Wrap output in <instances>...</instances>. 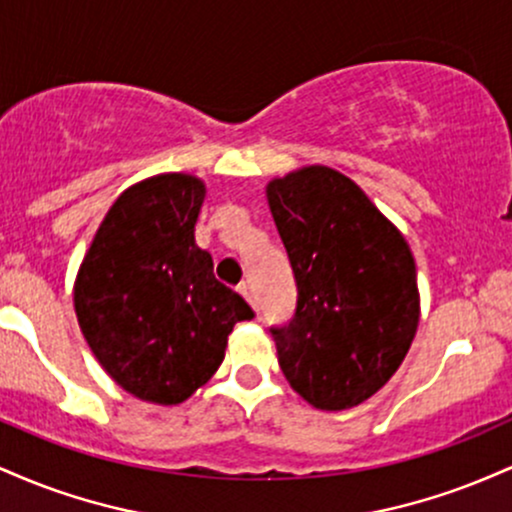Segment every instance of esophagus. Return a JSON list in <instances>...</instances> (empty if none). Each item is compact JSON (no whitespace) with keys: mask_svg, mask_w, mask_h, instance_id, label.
Returning a JSON list of instances; mask_svg holds the SVG:
<instances>
[{"mask_svg":"<svg viewBox=\"0 0 512 512\" xmlns=\"http://www.w3.org/2000/svg\"><path fill=\"white\" fill-rule=\"evenodd\" d=\"M238 291H240V296H243L245 301H248V303L252 305V310H255V313H257V310H260V308H257V298H255V291H252V286L248 284V281H243V284L238 286Z\"/></svg>","mask_w":512,"mask_h":512,"instance_id":"esophagus-1","label":"esophagus"}]
</instances>
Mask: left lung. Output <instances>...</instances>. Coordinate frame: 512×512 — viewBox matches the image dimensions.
<instances>
[{
  "label": "left lung",
  "mask_w": 512,
  "mask_h": 512,
  "mask_svg": "<svg viewBox=\"0 0 512 512\" xmlns=\"http://www.w3.org/2000/svg\"><path fill=\"white\" fill-rule=\"evenodd\" d=\"M264 192L298 286L291 325L272 330L279 366L315 409L358 407L397 373L419 327L407 238L330 166L296 168Z\"/></svg>",
  "instance_id": "obj_1"
}]
</instances>
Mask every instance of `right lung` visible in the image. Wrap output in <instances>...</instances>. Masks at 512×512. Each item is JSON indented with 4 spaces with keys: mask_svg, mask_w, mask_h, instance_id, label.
I'll use <instances>...</instances> for the list:
<instances>
[{
    "mask_svg": "<svg viewBox=\"0 0 512 512\" xmlns=\"http://www.w3.org/2000/svg\"><path fill=\"white\" fill-rule=\"evenodd\" d=\"M207 182L158 173L129 185L88 245L74 313L101 368L132 397L180 404L207 385L250 305L195 240Z\"/></svg>",
    "mask_w": 512,
    "mask_h": 512,
    "instance_id": "add662e5",
    "label": "right lung"
}]
</instances>
